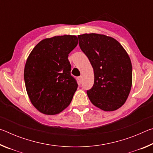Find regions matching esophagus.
<instances>
[{"label":"esophagus","mask_w":153,"mask_h":153,"mask_svg":"<svg viewBox=\"0 0 153 153\" xmlns=\"http://www.w3.org/2000/svg\"><path fill=\"white\" fill-rule=\"evenodd\" d=\"M82 80H83L82 76H79L78 77V81L79 82V83H82Z\"/></svg>","instance_id":"1"}]
</instances>
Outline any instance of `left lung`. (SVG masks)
Segmentation results:
<instances>
[{"mask_svg": "<svg viewBox=\"0 0 153 153\" xmlns=\"http://www.w3.org/2000/svg\"><path fill=\"white\" fill-rule=\"evenodd\" d=\"M79 45L94 69V82L88 97L105 111L118 109L128 98L132 84L129 56L113 38L98 33L79 35Z\"/></svg>", "mask_w": 153, "mask_h": 153, "instance_id": "obj_1", "label": "left lung"}]
</instances>
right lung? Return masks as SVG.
<instances>
[{
	"label": "right lung",
	"instance_id": "right-lung-1",
	"mask_svg": "<svg viewBox=\"0 0 153 153\" xmlns=\"http://www.w3.org/2000/svg\"><path fill=\"white\" fill-rule=\"evenodd\" d=\"M78 43L76 36L46 38L31 52L24 69V80L31 102L40 112L56 115L71 102L77 88L71 75L69 54Z\"/></svg>",
	"mask_w": 153,
	"mask_h": 153
}]
</instances>
